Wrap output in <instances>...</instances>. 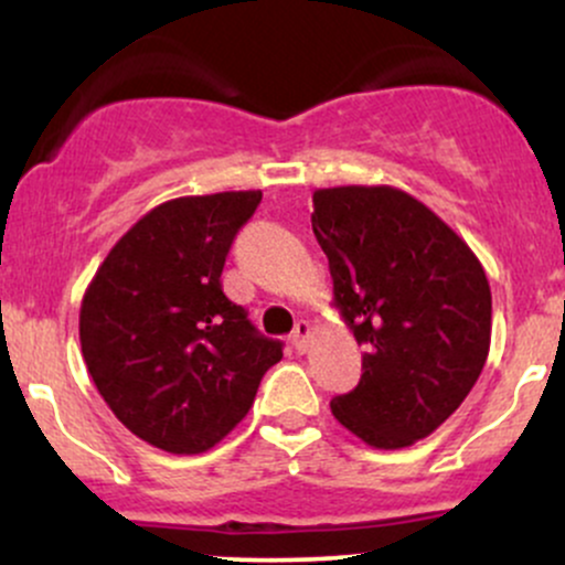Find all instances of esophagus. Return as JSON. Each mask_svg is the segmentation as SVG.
I'll return each instance as SVG.
<instances>
[{"label":"esophagus","mask_w":565,"mask_h":565,"mask_svg":"<svg viewBox=\"0 0 565 565\" xmlns=\"http://www.w3.org/2000/svg\"><path fill=\"white\" fill-rule=\"evenodd\" d=\"M308 340H310V323L308 321H297L295 329H291V345H295L297 350L308 348Z\"/></svg>","instance_id":"34e87169"}]
</instances>
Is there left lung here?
I'll use <instances>...</instances> for the list:
<instances>
[{
	"instance_id": "1",
	"label": "left lung",
	"mask_w": 565,
	"mask_h": 565,
	"mask_svg": "<svg viewBox=\"0 0 565 565\" xmlns=\"http://www.w3.org/2000/svg\"><path fill=\"white\" fill-rule=\"evenodd\" d=\"M316 242L334 308L364 345V374L332 398L342 427L374 449H404L457 412L491 345L481 260L423 201L393 185L313 191Z\"/></svg>"
}]
</instances>
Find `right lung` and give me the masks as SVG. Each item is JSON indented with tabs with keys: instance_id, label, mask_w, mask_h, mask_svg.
<instances>
[{
	"instance_id": "1",
	"label": "right lung",
	"mask_w": 565,
	"mask_h": 565,
	"mask_svg": "<svg viewBox=\"0 0 565 565\" xmlns=\"http://www.w3.org/2000/svg\"><path fill=\"white\" fill-rule=\"evenodd\" d=\"M260 199V191H223L153 206L84 291L79 340L89 377L116 419L161 451L220 444L284 355L220 281L233 236Z\"/></svg>"
}]
</instances>
